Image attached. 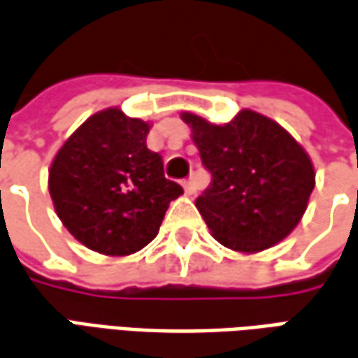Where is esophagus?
<instances>
[{"label": "esophagus", "instance_id": "1", "mask_svg": "<svg viewBox=\"0 0 358 358\" xmlns=\"http://www.w3.org/2000/svg\"><path fill=\"white\" fill-rule=\"evenodd\" d=\"M183 187H185V193H187V194L196 193V183H194L193 179H187V181L183 183Z\"/></svg>", "mask_w": 358, "mask_h": 358}]
</instances>
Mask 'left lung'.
Returning a JSON list of instances; mask_svg holds the SVG:
<instances>
[{"mask_svg": "<svg viewBox=\"0 0 358 358\" xmlns=\"http://www.w3.org/2000/svg\"><path fill=\"white\" fill-rule=\"evenodd\" d=\"M212 183L196 208L222 245L257 253L296 228L314 191L306 150L278 122L243 108L226 124L181 113Z\"/></svg>", "mask_w": 358, "mask_h": 358, "instance_id": "1", "label": "left lung"}]
</instances>
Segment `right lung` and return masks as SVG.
<instances>
[{"label": "right lung", "mask_w": 358, "mask_h": 358, "mask_svg": "<svg viewBox=\"0 0 358 358\" xmlns=\"http://www.w3.org/2000/svg\"><path fill=\"white\" fill-rule=\"evenodd\" d=\"M150 122L110 107L95 113L58 150L48 191L62 224L85 248L130 255L159 231L169 203L183 194L148 150Z\"/></svg>", "instance_id": "obj_1"}]
</instances>
